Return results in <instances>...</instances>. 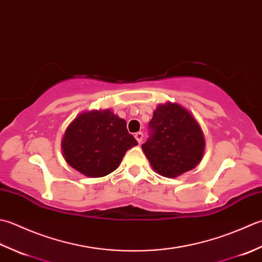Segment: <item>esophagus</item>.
Here are the masks:
<instances>
[{"label":"esophagus","mask_w":262,"mask_h":262,"mask_svg":"<svg viewBox=\"0 0 262 262\" xmlns=\"http://www.w3.org/2000/svg\"><path fill=\"white\" fill-rule=\"evenodd\" d=\"M135 138L137 139V141H138L139 143H141L142 139H143V133H142V132H137L136 135H135Z\"/></svg>","instance_id":"34e87169"}]
</instances>
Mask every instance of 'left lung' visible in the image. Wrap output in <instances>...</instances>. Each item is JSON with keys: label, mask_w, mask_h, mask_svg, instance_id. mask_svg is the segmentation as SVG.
<instances>
[{"label": "left lung", "mask_w": 262, "mask_h": 262, "mask_svg": "<svg viewBox=\"0 0 262 262\" xmlns=\"http://www.w3.org/2000/svg\"><path fill=\"white\" fill-rule=\"evenodd\" d=\"M150 137L141 146L155 172L176 178L198 165L205 151V137L190 112L176 103L161 104L149 122Z\"/></svg>", "instance_id": "8db88e82"}]
</instances>
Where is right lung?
I'll return each instance as SVG.
<instances>
[{
  "label": "right lung",
  "mask_w": 262,
  "mask_h": 262,
  "mask_svg": "<svg viewBox=\"0 0 262 262\" xmlns=\"http://www.w3.org/2000/svg\"><path fill=\"white\" fill-rule=\"evenodd\" d=\"M138 145L125 120L111 110L83 112L67 127L62 139L64 159L88 178H101L119 167L125 152Z\"/></svg>",
  "instance_id": "1"
}]
</instances>
